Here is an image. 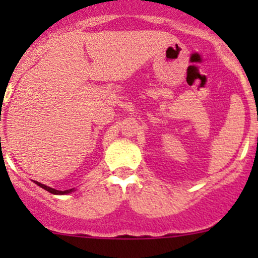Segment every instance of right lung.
Here are the masks:
<instances>
[{
	"mask_svg": "<svg viewBox=\"0 0 258 258\" xmlns=\"http://www.w3.org/2000/svg\"><path fill=\"white\" fill-rule=\"evenodd\" d=\"M35 182L36 184H38V186L40 187H42L43 189H46V191H48L49 194H53V195H67V194H71L72 191H75V188H71V189H66V191H58V189H54V188H52V187H48V186H46V184H42V183H40V182H37V181H33Z\"/></svg>",
	"mask_w": 258,
	"mask_h": 258,
	"instance_id": "1",
	"label": "right lung"
}]
</instances>
